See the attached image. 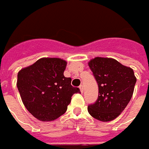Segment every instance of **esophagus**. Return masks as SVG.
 Instances as JSON below:
<instances>
[{
    "label": "esophagus",
    "mask_w": 149,
    "mask_h": 149,
    "mask_svg": "<svg viewBox=\"0 0 149 149\" xmlns=\"http://www.w3.org/2000/svg\"><path fill=\"white\" fill-rule=\"evenodd\" d=\"M79 89H80V92H81V93H83V86L82 85H81L80 87H79Z\"/></svg>",
    "instance_id": "obj_1"
}]
</instances>
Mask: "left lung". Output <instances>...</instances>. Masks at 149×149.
<instances>
[{"label":"left lung","instance_id":"1","mask_svg":"<svg viewBox=\"0 0 149 149\" xmlns=\"http://www.w3.org/2000/svg\"><path fill=\"white\" fill-rule=\"evenodd\" d=\"M88 66L98 85V98L88 106V113L102 122L115 119L133 96L137 81L133 70L113 58L100 56L90 60Z\"/></svg>","mask_w":149,"mask_h":149}]
</instances>
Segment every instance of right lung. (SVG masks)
I'll return each mask as SVG.
<instances>
[{
  "instance_id": "add662e5",
  "label": "right lung",
  "mask_w": 149,
  "mask_h": 149,
  "mask_svg": "<svg viewBox=\"0 0 149 149\" xmlns=\"http://www.w3.org/2000/svg\"><path fill=\"white\" fill-rule=\"evenodd\" d=\"M67 62L56 57H42L17 74L16 86L23 104L32 116L42 122L54 121L66 113L79 88L64 77Z\"/></svg>"
}]
</instances>
